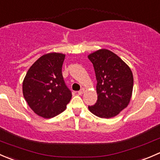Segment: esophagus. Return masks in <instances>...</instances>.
Segmentation results:
<instances>
[{
	"label": "esophagus",
	"mask_w": 160,
	"mask_h": 160,
	"mask_svg": "<svg viewBox=\"0 0 160 160\" xmlns=\"http://www.w3.org/2000/svg\"><path fill=\"white\" fill-rule=\"evenodd\" d=\"M83 92H84V89H83H83H81L80 90H79V91H78V94H79V95L83 94Z\"/></svg>",
	"instance_id": "1"
}]
</instances>
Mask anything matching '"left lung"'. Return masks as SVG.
I'll list each match as a JSON object with an SVG mask.
<instances>
[{
    "instance_id": "8db88e82",
    "label": "left lung",
    "mask_w": 160,
    "mask_h": 160,
    "mask_svg": "<svg viewBox=\"0 0 160 160\" xmlns=\"http://www.w3.org/2000/svg\"><path fill=\"white\" fill-rule=\"evenodd\" d=\"M88 59L93 63L98 81V101L88 108L99 118L114 117L130 102L133 90L132 70L115 53L105 49L91 53Z\"/></svg>"
}]
</instances>
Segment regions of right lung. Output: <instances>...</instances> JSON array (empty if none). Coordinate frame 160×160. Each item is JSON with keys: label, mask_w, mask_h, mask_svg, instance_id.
<instances>
[{"label": "right lung", "mask_w": 160, "mask_h": 160, "mask_svg": "<svg viewBox=\"0 0 160 160\" xmlns=\"http://www.w3.org/2000/svg\"><path fill=\"white\" fill-rule=\"evenodd\" d=\"M64 59L62 53L43 55L32 64L23 80L25 101L35 114L45 118L65 111L72 98L62 74Z\"/></svg>", "instance_id": "right-lung-1"}]
</instances>
